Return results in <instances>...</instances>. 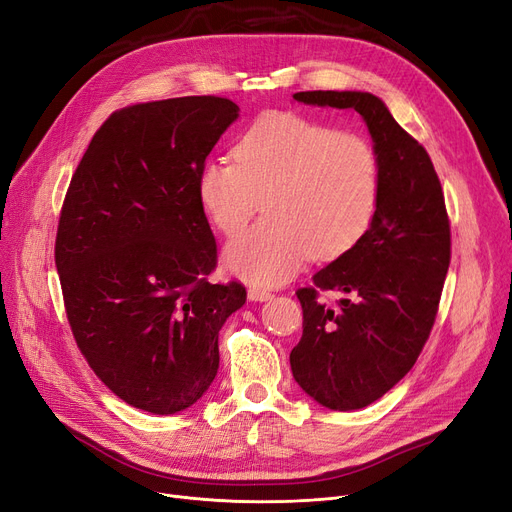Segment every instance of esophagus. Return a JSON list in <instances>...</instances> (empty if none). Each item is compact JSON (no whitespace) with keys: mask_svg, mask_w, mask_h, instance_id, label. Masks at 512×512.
<instances>
[{"mask_svg":"<svg viewBox=\"0 0 512 512\" xmlns=\"http://www.w3.org/2000/svg\"><path fill=\"white\" fill-rule=\"evenodd\" d=\"M248 298H250L252 302H266V300H271L273 296L269 294V291H264V289H256V287H252V289H248Z\"/></svg>","mask_w":512,"mask_h":512,"instance_id":"1","label":"esophagus"}]
</instances>
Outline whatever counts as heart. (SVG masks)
I'll use <instances>...</instances> for the list:
<instances>
[{
	"instance_id": "heart-1",
	"label": "heart",
	"mask_w": 512,
	"mask_h": 512,
	"mask_svg": "<svg viewBox=\"0 0 512 512\" xmlns=\"http://www.w3.org/2000/svg\"><path fill=\"white\" fill-rule=\"evenodd\" d=\"M198 198L225 235H237L260 208L266 212L223 258L241 281L277 287L300 273L308 254L337 258L369 231L381 200V162L360 133L275 112L239 135L233 162L202 164Z\"/></svg>"
}]
</instances>
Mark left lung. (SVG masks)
<instances>
[{
	"instance_id": "left-lung-1",
	"label": "left lung",
	"mask_w": 512,
	"mask_h": 512,
	"mask_svg": "<svg viewBox=\"0 0 512 512\" xmlns=\"http://www.w3.org/2000/svg\"><path fill=\"white\" fill-rule=\"evenodd\" d=\"M294 100L356 110L381 162V200L369 231L346 254L298 289L304 310L291 373L304 392L331 410L379 400L412 367L431 333L450 266L444 191L423 145L367 91H300ZM342 290L337 307L318 289Z\"/></svg>"
}]
</instances>
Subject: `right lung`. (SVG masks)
I'll return each instance as SVG.
<instances>
[{"label":"right lung","instance_id":"right-lung-1","mask_svg":"<svg viewBox=\"0 0 512 512\" xmlns=\"http://www.w3.org/2000/svg\"><path fill=\"white\" fill-rule=\"evenodd\" d=\"M239 106L187 95L114 112L79 162L60 214L66 316L93 373L127 404L175 415L218 371V331L246 304L212 285L216 241L198 173Z\"/></svg>","mask_w":512,"mask_h":512}]
</instances>
